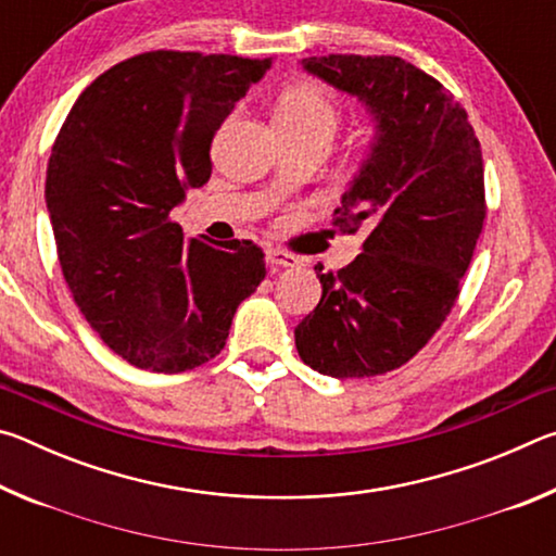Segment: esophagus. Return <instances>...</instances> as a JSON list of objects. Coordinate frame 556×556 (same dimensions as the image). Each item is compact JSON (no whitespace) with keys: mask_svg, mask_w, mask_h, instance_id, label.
I'll return each instance as SVG.
<instances>
[{"mask_svg":"<svg viewBox=\"0 0 556 556\" xmlns=\"http://www.w3.org/2000/svg\"><path fill=\"white\" fill-rule=\"evenodd\" d=\"M265 260L269 262L271 267H296L299 265V257L291 255L287 250H279V248H267L265 250Z\"/></svg>","mask_w":556,"mask_h":556,"instance_id":"obj_1","label":"esophagus"}]
</instances>
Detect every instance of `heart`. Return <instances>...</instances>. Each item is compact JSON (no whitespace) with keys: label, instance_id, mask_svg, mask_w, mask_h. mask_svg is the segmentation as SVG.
Wrapping results in <instances>:
<instances>
[{"label":"heart","instance_id":"b5f03b06","mask_svg":"<svg viewBox=\"0 0 556 556\" xmlns=\"http://www.w3.org/2000/svg\"><path fill=\"white\" fill-rule=\"evenodd\" d=\"M275 122L333 137L338 125L336 100L331 92L316 86V83H294V86L281 90Z\"/></svg>","mask_w":556,"mask_h":556}]
</instances>
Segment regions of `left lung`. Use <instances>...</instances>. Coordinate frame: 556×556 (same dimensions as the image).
Listing matches in <instances>:
<instances>
[{"instance_id": "obj_1", "label": "left lung", "mask_w": 556, "mask_h": 556, "mask_svg": "<svg viewBox=\"0 0 556 556\" xmlns=\"http://www.w3.org/2000/svg\"><path fill=\"white\" fill-rule=\"evenodd\" d=\"M306 73L357 98L375 137L336 208L363 252L324 271L321 301L294 328L308 368L372 378L417 355L456 304L485 218L483 159L460 102L397 55H312Z\"/></svg>"}]
</instances>
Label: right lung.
<instances>
[{"label":"right lung","instance_id":"obj_1","mask_svg":"<svg viewBox=\"0 0 556 556\" xmlns=\"http://www.w3.org/2000/svg\"><path fill=\"white\" fill-rule=\"evenodd\" d=\"M271 59L149 51L75 100L46 172L59 262L92 331L135 368L184 372L218 355L265 279L250 240L201 242L168 218L211 178V142Z\"/></svg>","mask_w":556,"mask_h":556}]
</instances>
